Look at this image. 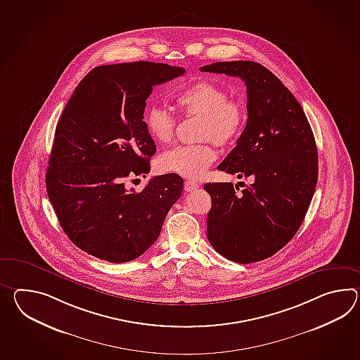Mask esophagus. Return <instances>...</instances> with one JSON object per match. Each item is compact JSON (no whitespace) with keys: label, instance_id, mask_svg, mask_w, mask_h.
I'll list each match as a JSON object with an SVG mask.
<instances>
[{"label":"esophagus","instance_id":"1","mask_svg":"<svg viewBox=\"0 0 360 360\" xmlns=\"http://www.w3.org/2000/svg\"><path fill=\"white\" fill-rule=\"evenodd\" d=\"M200 184L198 182H195V181H186L184 182V191L186 192H192L193 190H196V188H199Z\"/></svg>","mask_w":360,"mask_h":360}]
</instances>
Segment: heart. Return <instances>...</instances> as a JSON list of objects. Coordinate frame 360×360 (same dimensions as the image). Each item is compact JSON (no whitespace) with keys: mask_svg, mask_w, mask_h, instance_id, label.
Instances as JSON below:
<instances>
[{"mask_svg":"<svg viewBox=\"0 0 360 360\" xmlns=\"http://www.w3.org/2000/svg\"><path fill=\"white\" fill-rule=\"evenodd\" d=\"M174 103L184 116H199L198 136L202 142L176 146L165 152L159 160L164 172H172L184 178L199 179L217 159L212 141L218 146L233 142L247 120L243 104L227 98L224 88L212 81L201 80L179 91ZM144 124L155 142L168 144L176 134V121L170 112L161 107H151L146 112Z\"/></svg>","mask_w":360,"mask_h":360,"instance_id":"b5f03b06","label":"heart"}]
</instances>
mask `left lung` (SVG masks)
I'll use <instances>...</instances> for the list:
<instances>
[{
    "label": "left lung",
    "mask_w": 360,
    "mask_h": 360,
    "mask_svg": "<svg viewBox=\"0 0 360 360\" xmlns=\"http://www.w3.org/2000/svg\"><path fill=\"white\" fill-rule=\"evenodd\" d=\"M201 72L240 77L248 121L218 170L252 184H204L212 198L207 230L212 247L238 264L274 256L302 224L318 182V150L301 104L262 64L217 62Z\"/></svg>",
    "instance_id": "1"
}]
</instances>
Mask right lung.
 <instances>
[{
  "mask_svg": "<svg viewBox=\"0 0 360 360\" xmlns=\"http://www.w3.org/2000/svg\"><path fill=\"white\" fill-rule=\"evenodd\" d=\"M165 63L99 65L81 80L56 124L46 190L73 244L113 264L142 256L158 240L184 191L176 173L153 176L142 191L129 176L150 172L156 146L143 121L152 89L182 76Z\"/></svg>",
  "mask_w": 360,
  "mask_h": 360,
  "instance_id": "add662e5",
  "label": "right lung"
}]
</instances>
